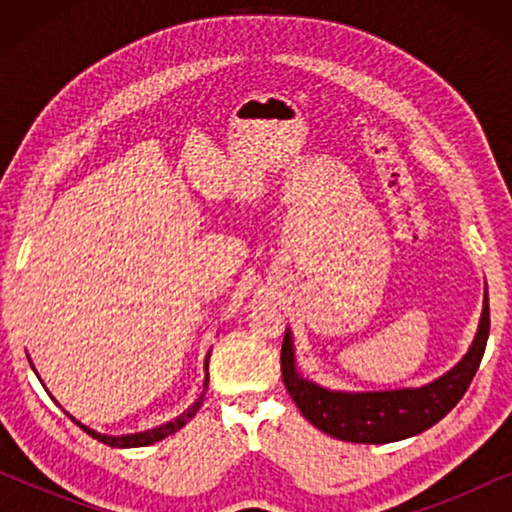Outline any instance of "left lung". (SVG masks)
Instances as JSON below:
<instances>
[{"instance_id": "left-lung-1", "label": "left lung", "mask_w": 512, "mask_h": 512, "mask_svg": "<svg viewBox=\"0 0 512 512\" xmlns=\"http://www.w3.org/2000/svg\"><path fill=\"white\" fill-rule=\"evenodd\" d=\"M487 335L489 298L485 293L478 335L468 354L450 373L419 389L347 394V391H331L298 377L291 333L286 331L282 342V380L307 422L328 436L347 440V443H396V440L431 429L461 401L485 354Z\"/></svg>"}]
</instances>
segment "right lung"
<instances>
[{"mask_svg": "<svg viewBox=\"0 0 512 512\" xmlns=\"http://www.w3.org/2000/svg\"><path fill=\"white\" fill-rule=\"evenodd\" d=\"M207 363H209V361H207ZM207 382H209V375H207V380H205V389H207ZM202 398H205V394H202V396L198 398V401L193 403V408H188V410L184 412V415H181L179 419H174V422H167L165 426H158V429H151V431H144V433H135V436H118V438H116V436H102V433H97V431H93V429H88V426H83L81 422H76V419H74L72 415H67V417H72L74 422L79 424L81 429L88 433V436H93L95 440H100V443L109 445V447H144V445H153V443H158V440L172 436V433H177L186 422H191L195 412L200 410Z\"/></svg>", "mask_w": 512, "mask_h": 512, "instance_id": "right-lung-1", "label": "right lung"}]
</instances>
